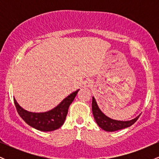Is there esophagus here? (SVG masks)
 <instances>
[{
	"label": "esophagus",
	"instance_id": "1",
	"mask_svg": "<svg viewBox=\"0 0 159 159\" xmlns=\"http://www.w3.org/2000/svg\"><path fill=\"white\" fill-rule=\"evenodd\" d=\"M93 83L92 80L88 79L84 82V86L86 87H92V86H93Z\"/></svg>",
	"mask_w": 159,
	"mask_h": 159
}]
</instances>
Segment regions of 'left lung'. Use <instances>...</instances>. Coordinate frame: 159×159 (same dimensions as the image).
Here are the masks:
<instances>
[{
	"mask_svg": "<svg viewBox=\"0 0 159 159\" xmlns=\"http://www.w3.org/2000/svg\"><path fill=\"white\" fill-rule=\"evenodd\" d=\"M92 111L96 123L101 129L106 131V132H115V131L131 126L135 123L140 116L139 115L134 119L128 120V121H120V120L111 119L102 112L94 97H93L92 100Z\"/></svg>",
	"mask_w": 159,
	"mask_h": 159,
	"instance_id": "left-lung-1",
	"label": "left lung"
}]
</instances>
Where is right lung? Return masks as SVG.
I'll return each mask as SVG.
<instances>
[{"mask_svg": "<svg viewBox=\"0 0 159 159\" xmlns=\"http://www.w3.org/2000/svg\"><path fill=\"white\" fill-rule=\"evenodd\" d=\"M78 90L65 98L57 106L47 112L33 113L23 109L14 98L18 114L29 125L43 132H51L59 129L64 123L69 105L73 102Z\"/></svg>", "mask_w": 159, "mask_h": 159, "instance_id": "1", "label": "right lung"}]
</instances>
